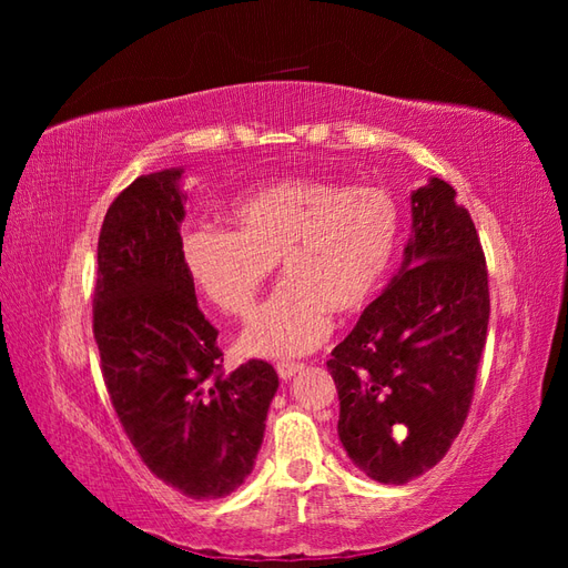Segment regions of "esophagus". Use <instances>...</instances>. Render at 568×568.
Masks as SVG:
<instances>
[{
    "label": "esophagus",
    "mask_w": 568,
    "mask_h": 568,
    "mask_svg": "<svg viewBox=\"0 0 568 568\" xmlns=\"http://www.w3.org/2000/svg\"><path fill=\"white\" fill-rule=\"evenodd\" d=\"M303 369L301 363H277V374L282 376V379H291V376H296L298 372Z\"/></svg>",
    "instance_id": "34e87169"
}]
</instances>
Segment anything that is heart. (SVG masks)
Masks as SVG:
<instances>
[{
	"label": "heart",
	"instance_id": "b5f03b06",
	"mask_svg": "<svg viewBox=\"0 0 568 568\" xmlns=\"http://www.w3.org/2000/svg\"><path fill=\"white\" fill-rule=\"evenodd\" d=\"M232 222L186 234V270L222 313L248 317L280 263L284 282L246 326L242 351L298 357L329 336L332 313L355 315L379 294L400 205L384 186L286 178L239 199Z\"/></svg>",
	"mask_w": 568,
	"mask_h": 568
}]
</instances>
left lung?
I'll return each instance as SVG.
<instances>
[{
  "mask_svg": "<svg viewBox=\"0 0 568 568\" xmlns=\"http://www.w3.org/2000/svg\"><path fill=\"white\" fill-rule=\"evenodd\" d=\"M455 196L438 178L412 192L403 267L326 363L338 438L379 484L436 467L471 407L490 296L474 220Z\"/></svg>",
  "mask_w": 568,
  "mask_h": 568,
  "instance_id": "obj_1",
  "label": "left lung"
}]
</instances>
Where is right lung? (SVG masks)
Instances as JSON below:
<instances>
[{
  "label": "right lung",
  "instance_id": "1",
  "mask_svg": "<svg viewBox=\"0 0 568 568\" xmlns=\"http://www.w3.org/2000/svg\"><path fill=\"white\" fill-rule=\"evenodd\" d=\"M182 170L136 178L106 211L92 326L101 374L134 450L194 500L234 493L253 471L280 376L263 359L222 369L217 329L186 270Z\"/></svg>",
  "mask_w": 568,
  "mask_h": 568
}]
</instances>
